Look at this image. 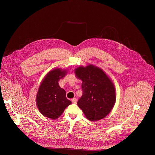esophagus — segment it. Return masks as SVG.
<instances>
[{"label": "esophagus", "mask_w": 155, "mask_h": 155, "mask_svg": "<svg viewBox=\"0 0 155 155\" xmlns=\"http://www.w3.org/2000/svg\"><path fill=\"white\" fill-rule=\"evenodd\" d=\"M71 102L73 103H76L77 102V99L76 98H73L71 99Z\"/></svg>", "instance_id": "34e87169"}]
</instances>
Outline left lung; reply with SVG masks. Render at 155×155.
Listing matches in <instances>:
<instances>
[{
  "mask_svg": "<svg viewBox=\"0 0 155 155\" xmlns=\"http://www.w3.org/2000/svg\"><path fill=\"white\" fill-rule=\"evenodd\" d=\"M76 76L82 81V96L78 105L90 121L105 117L116 101L114 86L103 72L94 65L79 67L75 70Z\"/></svg>",
  "mask_w": 155,
  "mask_h": 155,
  "instance_id": "8db88e82",
  "label": "left lung"
}]
</instances>
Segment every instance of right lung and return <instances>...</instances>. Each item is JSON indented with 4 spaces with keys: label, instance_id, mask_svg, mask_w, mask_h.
I'll return each mask as SVG.
<instances>
[{
    "label": "right lung",
    "instance_id": "1",
    "mask_svg": "<svg viewBox=\"0 0 155 155\" xmlns=\"http://www.w3.org/2000/svg\"><path fill=\"white\" fill-rule=\"evenodd\" d=\"M66 74L60 68L51 71L43 80L37 93L36 102L40 112L45 117L58 118L71 102L66 98L65 91L61 88L59 80Z\"/></svg>",
    "mask_w": 155,
    "mask_h": 155
}]
</instances>
